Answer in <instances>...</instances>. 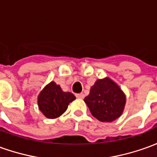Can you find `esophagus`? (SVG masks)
<instances>
[{"label":"esophagus","mask_w":157,"mask_h":157,"mask_svg":"<svg viewBox=\"0 0 157 157\" xmlns=\"http://www.w3.org/2000/svg\"><path fill=\"white\" fill-rule=\"evenodd\" d=\"M75 97L77 98H84V94H75Z\"/></svg>","instance_id":"esophagus-1"}]
</instances>
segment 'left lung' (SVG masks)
Instances as JSON below:
<instances>
[{"label":"left lung","mask_w":157,"mask_h":157,"mask_svg":"<svg viewBox=\"0 0 157 157\" xmlns=\"http://www.w3.org/2000/svg\"><path fill=\"white\" fill-rule=\"evenodd\" d=\"M84 101L96 119L104 122H110L122 114L126 97L112 80L105 78L97 80Z\"/></svg>","instance_id":"obj_1"}]
</instances>
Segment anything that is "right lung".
Instances as JSON below:
<instances>
[{
	"mask_svg": "<svg viewBox=\"0 0 157 157\" xmlns=\"http://www.w3.org/2000/svg\"><path fill=\"white\" fill-rule=\"evenodd\" d=\"M75 99L74 94L64 93L59 85L52 82L39 94L38 105L45 117L54 119L61 116L67 109L69 104Z\"/></svg>",
	"mask_w": 157,
	"mask_h": 157,
	"instance_id": "1",
	"label": "right lung"
}]
</instances>
